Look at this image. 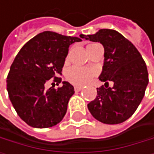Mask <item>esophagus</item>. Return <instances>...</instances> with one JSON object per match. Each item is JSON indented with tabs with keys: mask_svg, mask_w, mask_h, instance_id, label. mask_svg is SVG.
I'll use <instances>...</instances> for the list:
<instances>
[{
	"mask_svg": "<svg viewBox=\"0 0 154 154\" xmlns=\"http://www.w3.org/2000/svg\"><path fill=\"white\" fill-rule=\"evenodd\" d=\"M82 89V86H75V87H74L75 92H80Z\"/></svg>",
	"mask_w": 154,
	"mask_h": 154,
	"instance_id": "1",
	"label": "esophagus"
}]
</instances>
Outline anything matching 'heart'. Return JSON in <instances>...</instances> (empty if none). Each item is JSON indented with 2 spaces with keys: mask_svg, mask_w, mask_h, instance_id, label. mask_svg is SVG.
<instances>
[{
  "mask_svg": "<svg viewBox=\"0 0 154 154\" xmlns=\"http://www.w3.org/2000/svg\"><path fill=\"white\" fill-rule=\"evenodd\" d=\"M97 44H90L87 47L88 52L92 50ZM95 71L90 68H82L78 66H73L69 68L66 71L65 77L66 79L75 85H84L88 83L95 75Z\"/></svg>",
  "mask_w": 154,
  "mask_h": 154,
  "instance_id": "obj_1",
  "label": "heart"
}]
</instances>
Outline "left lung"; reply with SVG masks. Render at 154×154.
I'll use <instances>...</instances> for the list:
<instances>
[{"label":"left lung","mask_w":154,"mask_h":154,"mask_svg":"<svg viewBox=\"0 0 154 154\" xmlns=\"http://www.w3.org/2000/svg\"><path fill=\"white\" fill-rule=\"evenodd\" d=\"M82 38L100 42L105 48V62L99 80L105 82L87 106L92 116L105 124H119L134 114L149 82L147 66L135 46L120 33L101 29ZM113 81V88L108 82ZM108 85L106 86V84Z\"/></svg>","instance_id":"obj_1"}]
</instances>
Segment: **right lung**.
<instances>
[{
    "label": "right lung",
    "instance_id": "1",
    "mask_svg": "<svg viewBox=\"0 0 154 154\" xmlns=\"http://www.w3.org/2000/svg\"><path fill=\"white\" fill-rule=\"evenodd\" d=\"M82 41L45 31L26 42L16 55L7 76V91L18 116L27 125L45 128L60 123L67 112L68 102L74 94L70 82L45 89L48 80L60 83L69 47Z\"/></svg>",
    "mask_w": 154,
    "mask_h": 154
}]
</instances>
